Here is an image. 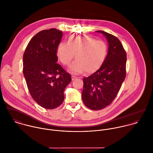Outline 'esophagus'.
Here are the masks:
<instances>
[{
	"label": "esophagus",
	"instance_id": "obj_1",
	"mask_svg": "<svg viewBox=\"0 0 153 153\" xmlns=\"http://www.w3.org/2000/svg\"><path fill=\"white\" fill-rule=\"evenodd\" d=\"M71 79H72V80H76L77 79V77L75 76H73L71 77Z\"/></svg>",
	"mask_w": 153,
	"mask_h": 153
}]
</instances>
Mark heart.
I'll use <instances>...</instances> for the list:
<instances>
[{"label":"heart","instance_id":"1","mask_svg":"<svg viewBox=\"0 0 153 153\" xmlns=\"http://www.w3.org/2000/svg\"><path fill=\"white\" fill-rule=\"evenodd\" d=\"M108 51L106 43L89 36H71L67 43L60 42L57 48V56L60 62L68 67L74 57L70 71L73 74L86 71L92 74L97 71L104 62Z\"/></svg>","mask_w":153,"mask_h":153}]
</instances>
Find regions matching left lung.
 Masks as SVG:
<instances>
[{
  "label": "left lung",
  "mask_w": 153,
  "mask_h": 153,
  "mask_svg": "<svg viewBox=\"0 0 153 153\" xmlns=\"http://www.w3.org/2000/svg\"><path fill=\"white\" fill-rule=\"evenodd\" d=\"M109 47L101 67L83 79L82 97L84 104L93 110H99L110 105L117 96L126 77V53L116 36L103 31Z\"/></svg>",
  "instance_id": "left-lung-1"
}]
</instances>
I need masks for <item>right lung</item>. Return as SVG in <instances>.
<instances>
[{
  "mask_svg": "<svg viewBox=\"0 0 153 153\" xmlns=\"http://www.w3.org/2000/svg\"><path fill=\"white\" fill-rule=\"evenodd\" d=\"M62 32L42 30L29 42L23 56V73L29 92L42 107L52 110L64 100V90L71 82L70 74L57 63V48Z\"/></svg>",
  "mask_w": 153,
  "mask_h": 153,
  "instance_id": "obj_1",
  "label": "right lung"
}]
</instances>
